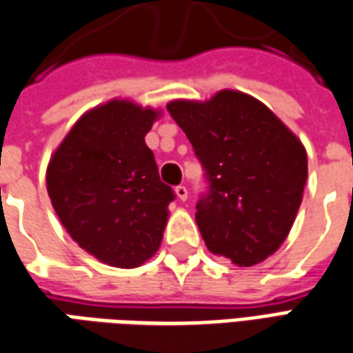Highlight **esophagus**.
Returning <instances> with one entry per match:
<instances>
[{
    "label": "esophagus",
    "instance_id": "obj_1",
    "mask_svg": "<svg viewBox=\"0 0 353 353\" xmlns=\"http://www.w3.org/2000/svg\"><path fill=\"white\" fill-rule=\"evenodd\" d=\"M174 194H176V197H179L181 201H186V199H188V188H186V186H182V184L174 188Z\"/></svg>",
    "mask_w": 353,
    "mask_h": 353
}]
</instances>
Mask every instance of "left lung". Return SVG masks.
I'll return each instance as SVG.
<instances>
[{"instance_id": "8db88e82", "label": "left lung", "mask_w": 353, "mask_h": 353, "mask_svg": "<svg viewBox=\"0 0 353 353\" xmlns=\"http://www.w3.org/2000/svg\"><path fill=\"white\" fill-rule=\"evenodd\" d=\"M209 181L196 222L207 249L237 266H254L281 247L308 179L299 137L254 97L224 89L209 101H171Z\"/></svg>"}]
</instances>
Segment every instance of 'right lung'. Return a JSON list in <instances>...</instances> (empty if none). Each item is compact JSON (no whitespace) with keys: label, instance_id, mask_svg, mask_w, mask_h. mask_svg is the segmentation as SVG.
Segmentation results:
<instances>
[{"label":"right lung","instance_id":"obj_1","mask_svg":"<svg viewBox=\"0 0 353 353\" xmlns=\"http://www.w3.org/2000/svg\"><path fill=\"white\" fill-rule=\"evenodd\" d=\"M161 110L112 99L77 119L47 165V192L83 251L139 268L159 249L172 190L161 182L146 132Z\"/></svg>","mask_w":353,"mask_h":353}]
</instances>
